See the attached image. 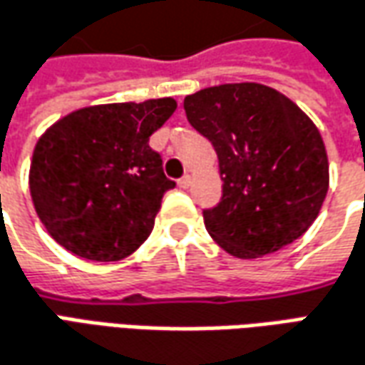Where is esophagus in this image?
I'll return each mask as SVG.
<instances>
[{
  "label": "esophagus",
  "mask_w": 365,
  "mask_h": 365,
  "mask_svg": "<svg viewBox=\"0 0 365 365\" xmlns=\"http://www.w3.org/2000/svg\"><path fill=\"white\" fill-rule=\"evenodd\" d=\"M178 185H180L182 190H187V187H190V185H191V175H183L182 180L178 182Z\"/></svg>",
  "instance_id": "obj_1"
}]
</instances>
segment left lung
<instances>
[{"mask_svg":"<svg viewBox=\"0 0 365 365\" xmlns=\"http://www.w3.org/2000/svg\"><path fill=\"white\" fill-rule=\"evenodd\" d=\"M193 128L213 144L223 195L205 209L213 241L259 259L304 235L328 193V156L314 122L271 86L231 83L185 96Z\"/></svg>","mask_w":365,"mask_h":365,"instance_id":"1","label":"left lung"}]
</instances>
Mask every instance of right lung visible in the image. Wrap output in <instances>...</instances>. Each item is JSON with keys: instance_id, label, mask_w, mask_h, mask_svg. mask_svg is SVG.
<instances>
[{"instance_id": "obj_1", "label": "right lung", "mask_w": 365, "mask_h": 365, "mask_svg": "<svg viewBox=\"0 0 365 365\" xmlns=\"http://www.w3.org/2000/svg\"><path fill=\"white\" fill-rule=\"evenodd\" d=\"M178 103L85 106L45 130L33 150L29 191L41 223L67 251L120 261L146 241L175 183L148 146Z\"/></svg>"}]
</instances>
